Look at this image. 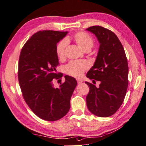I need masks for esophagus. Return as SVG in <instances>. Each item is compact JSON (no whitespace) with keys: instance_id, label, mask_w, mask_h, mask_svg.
Here are the masks:
<instances>
[{"instance_id":"1","label":"esophagus","mask_w":146,"mask_h":146,"mask_svg":"<svg viewBox=\"0 0 146 146\" xmlns=\"http://www.w3.org/2000/svg\"><path fill=\"white\" fill-rule=\"evenodd\" d=\"M83 81L82 80H80V79H77V83L78 84H81V83Z\"/></svg>"}]
</instances>
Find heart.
Masks as SVG:
<instances>
[{"label": "heart", "mask_w": 146, "mask_h": 146, "mask_svg": "<svg viewBox=\"0 0 146 146\" xmlns=\"http://www.w3.org/2000/svg\"><path fill=\"white\" fill-rule=\"evenodd\" d=\"M73 40L83 50L91 49L94 46V40L88 34L84 32H78L73 36ZM68 44V40H62L56 46V54L59 58H63L65 55V48ZM88 68V64L85 61L71 62L66 66V71L68 75L76 78H80L85 70Z\"/></svg>", "instance_id": "obj_1"}]
</instances>
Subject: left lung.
Here are the masks:
<instances>
[{"label":"left lung","mask_w":146,"mask_h":146,"mask_svg":"<svg viewBox=\"0 0 146 146\" xmlns=\"http://www.w3.org/2000/svg\"><path fill=\"white\" fill-rule=\"evenodd\" d=\"M86 30L96 36L100 45L94 66L86 74V77L99 80L100 84L96 87L85 82L90 87L87 106L97 116L108 117L119 109L126 95L129 68L125 52L118 38L110 30L101 26Z\"/></svg>","instance_id":"8db88e82"}]
</instances>
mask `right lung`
<instances>
[{"mask_svg":"<svg viewBox=\"0 0 146 146\" xmlns=\"http://www.w3.org/2000/svg\"><path fill=\"white\" fill-rule=\"evenodd\" d=\"M68 32H37L21 51L18 78L23 96L32 112L46 121H56L66 115L77 84L75 78L66 75L59 88L53 86V78H59L56 45Z\"/></svg>","mask_w":146,"mask_h":146,"instance_id":"1","label":"right lung"}]
</instances>
